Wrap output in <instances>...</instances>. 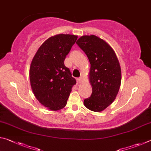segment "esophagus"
Instances as JSON below:
<instances>
[{
	"instance_id": "34e87169",
	"label": "esophagus",
	"mask_w": 151,
	"mask_h": 151,
	"mask_svg": "<svg viewBox=\"0 0 151 151\" xmlns=\"http://www.w3.org/2000/svg\"><path fill=\"white\" fill-rule=\"evenodd\" d=\"M77 80H78V83H82V81H83V76H80V77H79L78 79H77Z\"/></svg>"
}]
</instances>
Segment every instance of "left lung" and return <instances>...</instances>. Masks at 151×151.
Returning a JSON list of instances; mask_svg holds the SVG:
<instances>
[{
    "label": "left lung",
    "instance_id": "8db88e82",
    "mask_svg": "<svg viewBox=\"0 0 151 151\" xmlns=\"http://www.w3.org/2000/svg\"><path fill=\"white\" fill-rule=\"evenodd\" d=\"M76 44L87 56L91 64L89 76L91 96L84 100L86 108L101 112L114 101L121 83L118 58L108 43L95 35L83 36Z\"/></svg>",
    "mask_w": 151,
    "mask_h": 151
}]
</instances>
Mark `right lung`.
<instances>
[{
    "label": "right lung",
    "mask_w": 151,
    "mask_h": 151,
    "mask_svg": "<svg viewBox=\"0 0 151 151\" xmlns=\"http://www.w3.org/2000/svg\"><path fill=\"white\" fill-rule=\"evenodd\" d=\"M77 36L59 34L42 43L32 60L30 81L38 101L51 111L66 106L72 87L76 83L64 61Z\"/></svg>",
    "instance_id": "add662e5"
}]
</instances>
